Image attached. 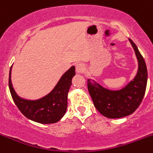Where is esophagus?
<instances>
[{"mask_svg":"<svg viewBox=\"0 0 153 153\" xmlns=\"http://www.w3.org/2000/svg\"><path fill=\"white\" fill-rule=\"evenodd\" d=\"M75 68H76V72L77 73H82L85 70V65L82 63H78L75 65Z\"/></svg>","mask_w":153,"mask_h":153,"instance_id":"34e87169","label":"esophagus"}]
</instances>
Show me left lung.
I'll return each instance as SVG.
<instances>
[{
    "instance_id": "8db88e82",
    "label": "left lung",
    "mask_w": 153,
    "mask_h": 153,
    "mask_svg": "<svg viewBox=\"0 0 153 153\" xmlns=\"http://www.w3.org/2000/svg\"><path fill=\"white\" fill-rule=\"evenodd\" d=\"M138 62L136 75L122 89H107L96 81L88 78V88L94 106L103 116L119 118L134 112L143 99L147 84V68L136 44L129 38Z\"/></svg>"
}]
</instances>
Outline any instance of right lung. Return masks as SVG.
Wrapping results in <instances>:
<instances>
[{
    "mask_svg": "<svg viewBox=\"0 0 153 153\" xmlns=\"http://www.w3.org/2000/svg\"><path fill=\"white\" fill-rule=\"evenodd\" d=\"M11 66L9 75V88L14 102L20 112L28 119L41 124L58 122L66 112L68 93L75 75V66L68 68L62 75L53 89L48 94L38 100L20 97L13 87Z\"/></svg>",
    "mask_w": 153,
    "mask_h": 153,
    "instance_id": "add662e5",
    "label": "right lung"
}]
</instances>
